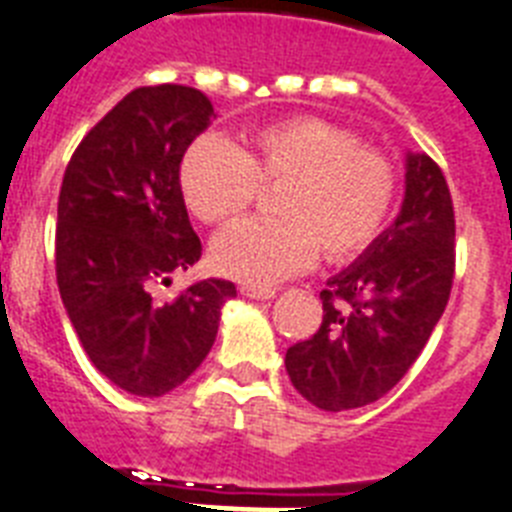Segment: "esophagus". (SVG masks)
<instances>
[{
	"label": "esophagus",
	"instance_id": "34e87169",
	"mask_svg": "<svg viewBox=\"0 0 512 512\" xmlns=\"http://www.w3.org/2000/svg\"><path fill=\"white\" fill-rule=\"evenodd\" d=\"M240 293H243L245 298H256V301H269V298L277 296L275 288H269V285H240Z\"/></svg>",
	"mask_w": 512,
	"mask_h": 512
}]
</instances>
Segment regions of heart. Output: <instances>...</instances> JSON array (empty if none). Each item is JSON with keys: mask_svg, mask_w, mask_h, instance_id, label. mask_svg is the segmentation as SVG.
Wrapping results in <instances>:
<instances>
[{"mask_svg": "<svg viewBox=\"0 0 512 512\" xmlns=\"http://www.w3.org/2000/svg\"><path fill=\"white\" fill-rule=\"evenodd\" d=\"M275 219H243L211 243V261L227 277L280 282L312 264L372 243L394 200V166L378 147L359 145L346 126L293 116L243 134L232 147L206 134L187 147L179 187L192 214L219 224L251 206L259 185H277Z\"/></svg>", "mask_w": 512, "mask_h": 512, "instance_id": "1", "label": "heart"}]
</instances>
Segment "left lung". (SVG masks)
<instances>
[{"label":"left lung","instance_id":"8db88e82","mask_svg":"<svg viewBox=\"0 0 512 512\" xmlns=\"http://www.w3.org/2000/svg\"><path fill=\"white\" fill-rule=\"evenodd\" d=\"M452 277L455 211L447 179L425 153H407L394 224L327 280L317 333L285 354L290 383L325 412L378 402L420 357L447 309Z\"/></svg>","mask_w":512,"mask_h":512}]
</instances>
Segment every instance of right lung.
<instances>
[{
    "instance_id": "1",
    "label": "right lung",
    "mask_w": 512,
    "mask_h": 512,
    "mask_svg": "<svg viewBox=\"0 0 512 512\" xmlns=\"http://www.w3.org/2000/svg\"><path fill=\"white\" fill-rule=\"evenodd\" d=\"M214 118L200 89L129 92L76 147L57 200L55 264L65 312L92 365L126 394L163 396L216 341L230 280H200L171 304L155 285L200 259L179 166Z\"/></svg>"
}]
</instances>
